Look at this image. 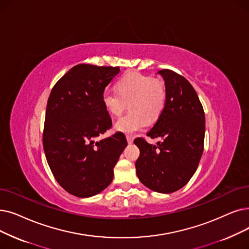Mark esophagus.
Returning a JSON list of instances; mask_svg holds the SVG:
<instances>
[{"label":"esophagus","mask_w":249,"mask_h":249,"mask_svg":"<svg viewBox=\"0 0 249 249\" xmlns=\"http://www.w3.org/2000/svg\"><path fill=\"white\" fill-rule=\"evenodd\" d=\"M126 139H127L128 143H132L133 142V136H131V135H126Z\"/></svg>","instance_id":"34e87169"}]
</instances>
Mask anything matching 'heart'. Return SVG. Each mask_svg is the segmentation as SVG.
I'll list each match as a JSON object with an SVG mask.
<instances>
[{
    "instance_id": "heart-1",
    "label": "heart",
    "mask_w": 249,
    "mask_h": 249,
    "mask_svg": "<svg viewBox=\"0 0 249 249\" xmlns=\"http://www.w3.org/2000/svg\"><path fill=\"white\" fill-rule=\"evenodd\" d=\"M166 88L160 80L137 72L129 73L117 83V91L107 89L103 93V105L112 116H120L129 104L130 112L115 123L119 132L133 134L155 121L166 104Z\"/></svg>"
}]
</instances>
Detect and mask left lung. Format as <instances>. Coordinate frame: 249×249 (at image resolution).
<instances>
[{"instance_id": "8db88e82", "label": "left lung", "mask_w": 249, "mask_h": 249, "mask_svg": "<svg viewBox=\"0 0 249 249\" xmlns=\"http://www.w3.org/2000/svg\"><path fill=\"white\" fill-rule=\"evenodd\" d=\"M165 81L166 104L151 138H163L157 145L136 138L140 150L135 167L140 182L150 190L172 193L187 184L196 173L203 151L205 118L198 95L181 75L164 69L158 72Z\"/></svg>"}]
</instances>
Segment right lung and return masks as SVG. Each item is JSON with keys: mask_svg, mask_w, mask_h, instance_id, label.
<instances>
[{"mask_svg": "<svg viewBox=\"0 0 249 249\" xmlns=\"http://www.w3.org/2000/svg\"><path fill=\"white\" fill-rule=\"evenodd\" d=\"M119 72V67L77 65L49 96L42 144L53 177L74 196L90 197L109 186L127 146L122 132L95 140L112 127L102 98Z\"/></svg>", "mask_w": 249, "mask_h": 249, "instance_id": "obj_1", "label": "right lung"}]
</instances>
